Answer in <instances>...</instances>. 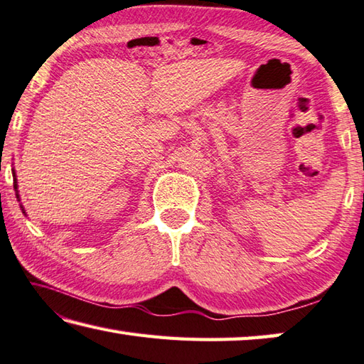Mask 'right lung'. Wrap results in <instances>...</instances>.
<instances>
[{"instance_id":"obj_1","label":"right lung","mask_w":364,"mask_h":364,"mask_svg":"<svg viewBox=\"0 0 364 364\" xmlns=\"http://www.w3.org/2000/svg\"><path fill=\"white\" fill-rule=\"evenodd\" d=\"M12 176H14V189H16V197H17V200L21 202V196H18V191H17V178H16V171L12 170ZM21 208H22V213L25 215V210H23V205L21 203Z\"/></svg>"}]
</instances>
